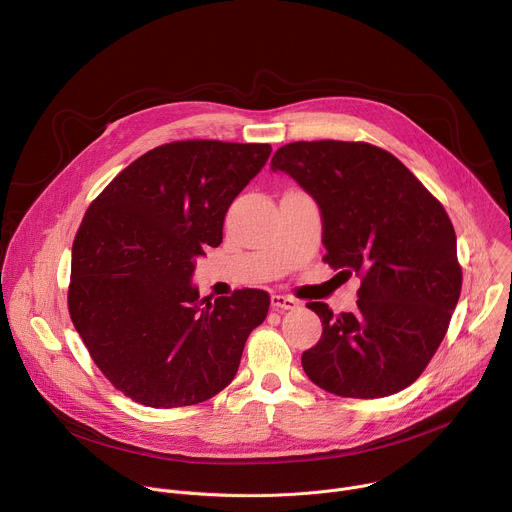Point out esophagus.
I'll use <instances>...</instances> for the list:
<instances>
[{"label": "esophagus", "instance_id": "obj_1", "mask_svg": "<svg viewBox=\"0 0 512 512\" xmlns=\"http://www.w3.org/2000/svg\"><path fill=\"white\" fill-rule=\"evenodd\" d=\"M271 306H273L275 310H294V308H298V300L289 298V296L275 294V296H271Z\"/></svg>", "mask_w": 512, "mask_h": 512}]
</instances>
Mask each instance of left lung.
<instances>
[{
    "label": "left lung",
    "mask_w": 512,
    "mask_h": 512,
    "mask_svg": "<svg viewBox=\"0 0 512 512\" xmlns=\"http://www.w3.org/2000/svg\"><path fill=\"white\" fill-rule=\"evenodd\" d=\"M271 168L318 202L324 261L360 277L354 312L308 304L322 338L302 354L306 375L338 397L399 393L440 348L462 291L448 212L393 154L364 141L287 143Z\"/></svg>",
    "instance_id": "8db88e82"
}]
</instances>
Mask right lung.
Segmentation results:
<instances>
[{"label":"right lung","mask_w":512,"mask_h":512,"mask_svg":"<svg viewBox=\"0 0 512 512\" xmlns=\"http://www.w3.org/2000/svg\"><path fill=\"white\" fill-rule=\"evenodd\" d=\"M269 154V143H164L87 208L72 243L68 312L101 373L135 403L196 405L235 379L269 294L247 287L210 304L190 277L194 259L223 243L231 202Z\"/></svg>","instance_id":"right-lung-1"}]
</instances>
